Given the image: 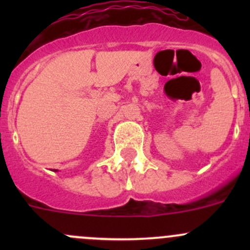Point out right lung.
I'll return each mask as SVG.
<instances>
[{"instance_id": "add662e5", "label": "right lung", "mask_w": 250, "mask_h": 250, "mask_svg": "<svg viewBox=\"0 0 250 250\" xmlns=\"http://www.w3.org/2000/svg\"><path fill=\"white\" fill-rule=\"evenodd\" d=\"M55 172H58V170H55Z\"/></svg>"}]
</instances>
